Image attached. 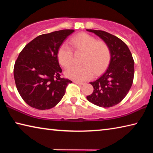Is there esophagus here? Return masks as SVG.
<instances>
[{
  "instance_id": "1",
  "label": "esophagus",
  "mask_w": 153,
  "mask_h": 153,
  "mask_svg": "<svg viewBox=\"0 0 153 153\" xmlns=\"http://www.w3.org/2000/svg\"><path fill=\"white\" fill-rule=\"evenodd\" d=\"M74 83H76V84H78V85H83V84H84V83L79 82H76V81H74Z\"/></svg>"
}]
</instances>
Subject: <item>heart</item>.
Listing matches in <instances>:
<instances>
[{"instance_id": "b5f03b06", "label": "heart", "mask_w": 153, "mask_h": 153, "mask_svg": "<svg viewBox=\"0 0 153 153\" xmlns=\"http://www.w3.org/2000/svg\"><path fill=\"white\" fill-rule=\"evenodd\" d=\"M74 51L83 52L80 62L82 64L74 65L65 71L68 78L76 82L89 79L93 74H99L107 68L111 59V51L108 44L97 40L86 33H79L71 38ZM58 61L64 68H68L73 63L74 53L66 44H62L57 51Z\"/></svg>"}]
</instances>
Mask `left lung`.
<instances>
[{
	"instance_id": "obj_1",
	"label": "left lung",
	"mask_w": 153,
	"mask_h": 153,
	"mask_svg": "<svg viewBox=\"0 0 153 153\" xmlns=\"http://www.w3.org/2000/svg\"><path fill=\"white\" fill-rule=\"evenodd\" d=\"M94 33L111 48V59L104 74L94 82L87 100L98 107H111L120 103L128 94L133 83L134 61L128 46L117 36L102 30H86Z\"/></svg>"
}]
</instances>
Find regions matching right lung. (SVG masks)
Masks as SVG:
<instances>
[{
    "label": "right lung",
    "mask_w": 153,
    "mask_h": 153,
    "mask_svg": "<svg viewBox=\"0 0 153 153\" xmlns=\"http://www.w3.org/2000/svg\"><path fill=\"white\" fill-rule=\"evenodd\" d=\"M74 30L38 36L21 51L14 65L17 89L28 105L39 110L55 107L63 97L71 80L62 78L57 51Z\"/></svg>",
    "instance_id": "1"
}]
</instances>
